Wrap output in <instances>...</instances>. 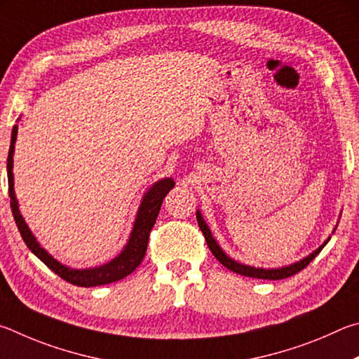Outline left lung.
<instances>
[{"label": "left lung", "instance_id": "1", "mask_svg": "<svg viewBox=\"0 0 359 359\" xmlns=\"http://www.w3.org/2000/svg\"><path fill=\"white\" fill-rule=\"evenodd\" d=\"M197 221H198V227L202 230V233L206 240V244H208L210 250L212 252V255L216 257V259L222 263V265L230 269V271H233L236 274H241V276H248V278H255V279H269V280H279V279H285V278H290V276L299 273L301 269H304L309 263L316 259V257L320 254V250L325 248V244L328 241H325L323 246H320L316 252H312L311 255H307L306 259L299 260L297 263H293L290 266H284V268H278V269H263V268H254V266H246V265H241V263H238L235 260H231L230 257H227L224 254V250L219 248V244L216 243L215 238H212L211 231L208 229V225L205 224L203 217L200 212L197 211Z\"/></svg>", "mask_w": 359, "mask_h": 359}]
</instances>
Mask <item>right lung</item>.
<instances>
[{"instance_id": "add662e5", "label": "right lung", "mask_w": 359, "mask_h": 359, "mask_svg": "<svg viewBox=\"0 0 359 359\" xmlns=\"http://www.w3.org/2000/svg\"><path fill=\"white\" fill-rule=\"evenodd\" d=\"M17 130L18 128L14 126L11 137V147L8 154V181H9V197H11V210L14 215L17 229L20 231L25 244L28 249L33 252L37 259H41L46 265L52 269L53 273L60 276L61 279H65L69 284H74L77 287H96V285H105L110 282H116L119 279L129 276L134 269L140 265L144 254H147V246L149 240V233L153 225L156 224L157 215H159L161 206L163 198L168 194V191L175 186V181L172 178H163L151 187V189L144 194L142 200L140 210L137 212V219L132 229V233L128 244L121 254L111 262L105 263L102 266L91 268V269H71L65 265H61L60 262H56L52 255L47 254V250H43L39 243L36 241V238L31 233L28 225L25 224L23 217L18 211V205L15 200L14 192V173H12V156H14V143L17 140Z\"/></svg>"}]
</instances>
